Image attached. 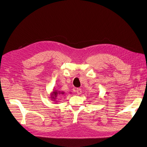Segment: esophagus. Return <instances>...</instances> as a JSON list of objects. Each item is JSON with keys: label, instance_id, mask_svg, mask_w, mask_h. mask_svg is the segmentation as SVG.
<instances>
[{"label": "esophagus", "instance_id": "obj_1", "mask_svg": "<svg viewBox=\"0 0 147 147\" xmlns=\"http://www.w3.org/2000/svg\"><path fill=\"white\" fill-rule=\"evenodd\" d=\"M82 89L80 88H78L76 89V92L77 94H78V95H80L82 94Z\"/></svg>", "mask_w": 147, "mask_h": 147}]
</instances>
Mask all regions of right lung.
Masks as SVG:
<instances>
[{"label":"right lung","mask_w":147,"mask_h":147,"mask_svg":"<svg viewBox=\"0 0 147 147\" xmlns=\"http://www.w3.org/2000/svg\"><path fill=\"white\" fill-rule=\"evenodd\" d=\"M64 94V92H61L59 90H57L56 89H53V92L51 94V98L53 101L57 102V101H56L57 98L58 97V96L61 95H63Z\"/></svg>","instance_id":"right-lung-1"}]
</instances>
